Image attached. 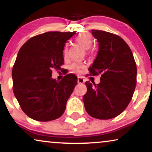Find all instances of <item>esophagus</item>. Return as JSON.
<instances>
[{
  "instance_id": "esophagus-1",
  "label": "esophagus",
  "mask_w": 152,
  "mask_h": 152,
  "mask_svg": "<svg viewBox=\"0 0 152 152\" xmlns=\"http://www.w3.org/2000/svg\"><path fill=\"white\" fill-rule=\"evenodd\" d=\"M77 82L79 84H83L84 82V78L82 77H77Z\"/></svg>"
}]
</instances>
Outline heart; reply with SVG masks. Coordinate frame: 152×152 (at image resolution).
I'll list each match as a JSON object with an SVG mask.
<instances>
[{
	"label": "heart",
	"mask_w": 152,
	"mask_h": 152,
	"mask_svg": "<svg viewBox=\"0 0 152 152\" xmlns=\"http://www.w3.org/2000/svg\"><path fill=\"white\" fill-rule=\"evenodd\" d=\"M75 40L78 44H80L83 48L88 50L91 48V45L93 43V38L91 35L88 33L84 32L82 33V34H79L77 37H76ZM64 56L66 57L68 54V48L67 47H65L64 50ZM85 66L84 64L81 63H73L70 66V68L72 71L75 72H80L83 68H84Z\"/></svg>",
	"instance_id": "1"
}]
</instances>
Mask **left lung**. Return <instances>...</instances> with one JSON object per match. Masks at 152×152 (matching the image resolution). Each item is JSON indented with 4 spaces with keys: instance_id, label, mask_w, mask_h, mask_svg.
<instances>
[{
    "instance_id": "left-lung-1",
    "label": "left lung",
    "mask_w": 152,
    "mask_h": 152,
    "mask_svg": "<svg viewBox=\"0 0 152 152\" xmlns=\"http://www.w3.org/2000/svg\"><path fill=\"white\" fill-rule=\"evenodd\" d=\"M91 32L99 43V50L89 71L102 76L97 85L85 82L87 92L83 101L91 117L111 119L123 112L132 100L136 85V64L130 48L121 37L102 30Z\"/></svg>"
}]
</instances>
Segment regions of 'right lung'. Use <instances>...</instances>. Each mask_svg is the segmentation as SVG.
Here are the masks:
<instances>
[{"label": "right lung", "instance_id": "right-lung-1", "mask_svg": "<svg viewBox=\"0 0 152 152\" xmlns=\"http://www.w3.org/2000/svg\"><path fill=\"white\" fill-rule=\"evenodd\" d=\"M74 34L75 32L43 33L29 39L18 51L12 72L13 91L29 118L51 121L65 111L77 77L68 74L57 82L52 78V70L61 69L64 45Z\"/></svg>", "mask_w": 152, "mask_h": 152}]
</instances>
